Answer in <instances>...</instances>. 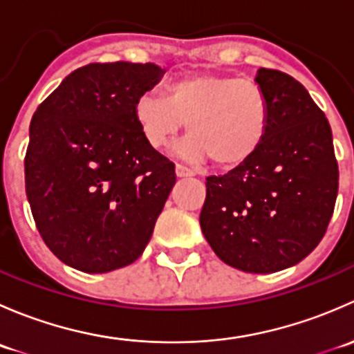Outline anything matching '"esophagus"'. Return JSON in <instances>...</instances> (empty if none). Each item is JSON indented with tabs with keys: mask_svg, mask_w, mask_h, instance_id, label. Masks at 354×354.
I'll use <instances>...</instances> for the list:
<instances>
[{
	"mask_svg": "<svg viewBox=\"0 0 354 354\" xmlns=\"http://www.w3.org/2000/svg\"><path fill=\"white\" fill-rule=\"evenodd\" d=\"M176 174L180 178H185V176H194L195 171L190 169V167H187L185 164H176Z\"/></svg>",
	"mask_w": 354,
	"mask_h": 354,
	"instance_id": "1",
	"label": "esophagus"
}]
</instances>
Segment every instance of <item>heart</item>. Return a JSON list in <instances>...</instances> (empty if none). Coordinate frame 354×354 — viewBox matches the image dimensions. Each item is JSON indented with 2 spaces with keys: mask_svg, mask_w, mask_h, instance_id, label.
<instances>
[{
  "mask_svg": "<svg viewBox=\"0 0 354 354\" xmlns=\"http://www.w3.org/2000/svg\"><path fill=\"white\" fill-rule=\"evenodd\" d=\"M133 116L145 142L164 149L187 123L188 137L178 152L188 160L210 157L234 167L257 152L269 127V99L257 82L231 75L197 73L178 78L166 95L144 94Z\"/></svg>",
  "mask_w": 354,
  "mask_h": 354,
  "instance_id": "heart-1",
  "label": "heart"
}]
</instances>
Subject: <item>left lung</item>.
I'll return each instance as SVG.
<instances>
[{"mask_svg":"<svg viewBox=\"0 0 354 354\" xmlns=\"http://www.w3.org/2000/svg\"><path fill=\"white\" fill-rule=\"evenodd\" d=\"M269 127L257 152L230 173L209 176L200 226L234 269L269 274L301 262L326 234L339 188L332 130L291 75L260 68Z\"/></svg>","mask_w":354,"mask_h":354,"instance_id":"1","label":"left lung"}]
</instances>
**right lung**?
<instances>
[{
  "label": "right lung",
  "instance_id": "obj_1",
  "mask_svg": "<svg viewBox=\"0 0 354 354\" xmlns=\"http://www.w3.org/2000/svg\"><path fill=\"white\" fill-rule=\"evenodd\" d=\"M160 75L154 63H91L32 116L25 194L44 243L73 269L102 274L135 262L176 183L174 164L133 116Z\"/></svg>",
  "mask_w": 354,
  "mask_h": 354
}]
</instances>
